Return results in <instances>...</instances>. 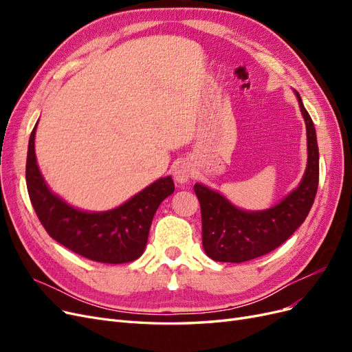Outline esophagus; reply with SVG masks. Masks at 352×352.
<instances>
[{
  "mask_svg": "<svg viewBox=\"0 0 352 352\" xmlns=\"http://www.w3.org/2000/svg\"><path fill=\"white\" fill-rule=\"evenodd\" d=\"M194 172H192V167H190L189 163L186 162H180L175 166V172H173V176L175 179L177 180L179 184H186L188 180L192 177Z\"/></svg>",
  "mask_w": 352,
  "mask_h": 352,
  "instance_id": "34e87169",
  "label": "esophagus"
}]
</instances>
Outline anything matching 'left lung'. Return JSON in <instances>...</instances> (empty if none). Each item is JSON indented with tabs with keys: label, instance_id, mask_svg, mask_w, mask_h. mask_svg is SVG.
I'll list each match as a JSON object with an SVG mask.
<instances>
[{
	"label": "left lung",
	"instance_id": "8db88e82",
	"mask_svg": "<svg viewBox=\"0 0 352 352\" xmlns=\"http://www.w3.org/2000/svg\"><path fill=\"white\" fill-rule=\"evenodd\" d=\"M298 102L307 127L308 162L300 186L278 206L248 212L233 207L214 190L194 186L201 206L202 247L214 261L243 263L276 250L300 228L310 212L318 186V146L316 129L300 94Z\"/></svg>",
	"mask_w": 352,
	"mask_h": 352
}]
</instances>
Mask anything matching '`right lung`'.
Here are the masks:
<instances>
[{
  "instance_id": "add662e5",
  "label": "right lung",
  "mask_w": 352,
  "mask_h": 352,
  "mask_svg": "<svg viewBox=\"0 0 352 352\" xmlns=\"http://www.w3.org/2000/svg\"><path fill=\"white\" fill-rule=\"evenodd\" d=\"M35 132L36 124L29 138L26 185L32 206L48 235L92 261L122 264L140 258L158 206L175 190L172 177L158 179L114 210L80 211L67 206L45 185L36 164Z\"/></svg>"
}]
</instances>
